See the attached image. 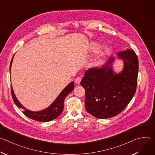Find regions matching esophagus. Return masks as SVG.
<instances>
[{
	"mask_svg": "<svg viewBox=\"0 0 155 155\" xmlns=\"http://www.w3.org/2000/svg\"><path fill=\"white\" fill-rule=\"evenodd\" d=\"M81 80V77H77L75 80V83L77 84H80Z\"/></svg>",
	"mask_w": 155,
	"mask_h": 155,
	"instance_id": "obj_1",
	"label": "esophagus"
}]
</instances>
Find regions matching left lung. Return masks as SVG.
Returning <instances> with one entry per match:
<instances>
[{
  "label": "left lung",
  "mask_w": 155,
  "mask_h": 155,
  "mask_svg": "<svg viewBox=\"0 0 155 155\" xmlns=\"http://www.w3.org/2000/svg\"><path fill=\"white\" fill-rule=\"evenodd\" d=\"M118 56L124 61L121 73L114 75L106 64L101 69L86 71L80 84L85 90V108L93 117L105 119L120 114L136 93L139 60L135 51H120ZM114 59L110 58V62Z\"/></svg>",
  "instance_id": "8db88e82"
}]
</instances>
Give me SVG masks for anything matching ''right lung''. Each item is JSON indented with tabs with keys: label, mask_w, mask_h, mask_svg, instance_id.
Wrapping results in <instances>:
<instances>
[{
	"label": "right lung",
	"mask_w": 155,
	"mask_h": 155,
	"mask_svg": "<svg viewBox=\"0 0 155 155\" xmlns=\"http://www.w3.org/2000/svg\"><path fill=\"white\" fill-rule=\"evenodd\" d=\"M13 59V57L12 58L10 62V71L11 69V65L12 64ZM74 82L72 81L64 88V89L62 90V91L58 96V97L56 98V99L54 101V102L49 107L40 112H31L30 110L26 109L23 106H22V105L19 102V101L16 99L13 93L12 85H11V91H12V96L15 104L16 105V106L19 108H22L23 110V113L26 116L37 121L47 122V121H50L51 120L56 119L61 114L64 109V101L65 97L72 91V90H74Z\"/></svg>",
	"instance_id": "right-lung-1"
}]
</instances>
